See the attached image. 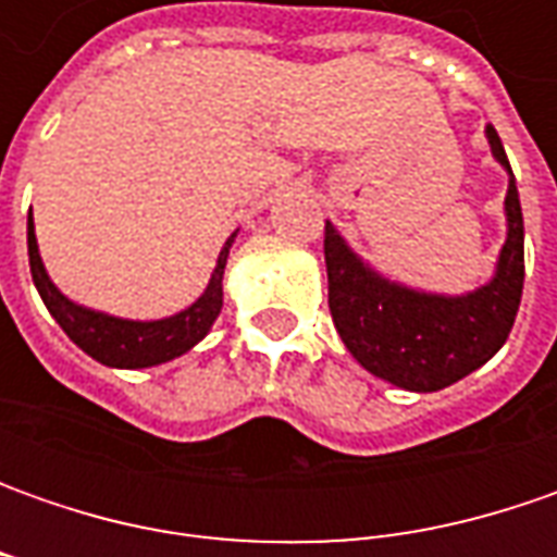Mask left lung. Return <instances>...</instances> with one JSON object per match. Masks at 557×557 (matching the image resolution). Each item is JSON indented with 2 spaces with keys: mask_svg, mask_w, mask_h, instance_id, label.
Returning a JSON list of instances; mask_svg holds the SVG:
<instances>
[{
  "mask_svg": "<svg viewBox=\"0 0 557 557\" xmlns=\"http://www.w3.org/2000/svg\"><path fill=\"white\" fill-rule=\"evenodd\" d=\"M493 158L508 170V235L493 278L461 297L428 294L391 282L362 263L325 223L329 307L334 329L354 359L403 391L434 394L499 354L524 290V216L503 139L486 126Z\"/></svg>",
  "mask_w": 557,
  "mask_h": 557,
  "instance_id": "obj_1",
  "label": "left lung"
}]
</instances>
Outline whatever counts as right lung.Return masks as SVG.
Here are the masks:
<instances>
[{"mask_svg": "<svg viewBox=\"0 0 557 557\" xmlns=\"http://www.w3.org/2000/svg\"><path fill=\"white\" fill-rule=\"evenodd\" d=\"M232 242H235V235H228L207 288L188 310L166 315V319H154V322H136V319H117L108 312L79 307L54 288L49 272L42 267V257H39L36 232H33V213L27 216V253H30L33 285L39 290L46 310L52 312L54 322L64 329V334L83 354H89L96 362L111 366V369L161 366V362L188 354L203 334L210 332V325L216 322V315L223 310V272Z\"/></svg>", "mask_w": 557, "mask_h": 557, "instance_id": "add662e5", "label": "right lung"}]
</instances>
